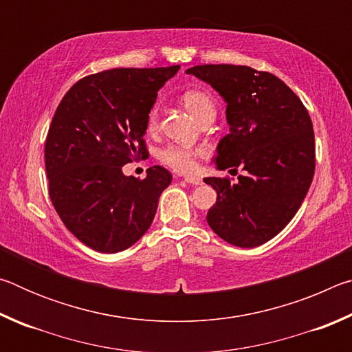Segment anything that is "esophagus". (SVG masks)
I'll return each mask as SVG.
<instances>
[{
  "label": "esophagus",
  "mask_w": 352,
  "mask_h": 352,
  "mask_svg": "<svg viewBox=\"0 0 352 352\" xmlns=\"http://www.w3.org/2000/svg\"><path fill=\"white\" fill-rule=\"evenodd\" d=\"M184 182L189 183V184H201V183H204V182H201V178H199V177H192V175L184 177Z\"/></svg>",
  "instance_id": "obj_1"
}]
</instances>
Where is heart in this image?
<instances>
[{
    "label": "heart",
    "mask_w": 352,
    "mask_h": 352,
    "mask_svg": "<svg viewBox=\"0 0 352 352\" xmlns=\"http://www.w3.org/2000/svg\"><path fill=\"white\" fill-rule=\"evenodd\" d=\"M183 104L186 109L192 113L194 118L200 119L204 115L210 111H216V107H214L212 99L210 94L200 90H188L183 93ZM160 121V105L153 104L152 109L147 113V129L155 130L158 126ZM201 153L200 148L190 147L184 144H169L166 146L162 153H160V158L162 162L169 166L177 172H192L197 166V158Z\"/></svg>",
    "instance_id": "1"
}]
</instances>
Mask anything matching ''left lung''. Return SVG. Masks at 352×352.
<instances>
[{"label": "left lung", "instance_id": "left-lung-1", "mask_svg": "<svg viewBox=\"0 0 352 352\" xmlns=\"http://www.w3.org/2000/svg\"><path fill=\"white\" fill-rule=\"evenodd\" d=\"M186 73L210 83L226 102L230 133L217 146V169L245 170L237 182L205 178L217 190L208 223L231 245H262L294 219L312 183L315 136L309 111L267 71L220 63Z\"/></svg>", "mask_w": 352, "mask_h": 352}]
</instances>
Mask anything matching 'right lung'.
Returning a JSON list of instances; mask_svg holds the SVG:
<instances>
[{
	"label": "right lung",
	"instance_id": "add662e5",
	"mask_svg": "<svg viewBox=\"0 0 352 352\" xmlns=\"http://www.w3.org/2000/svg\"><path fill=\"white\" fill-rule=\"evenodd\" d=\"M180 68H113L77 80L52 118L45 141L50 197L77 239L100 253L127 250L146 233L172 175L146 178L122 166L147 158V113Z\"/></svg>",
	"mask_w": 352,
	"mask_h": 352
}]
</instances>
